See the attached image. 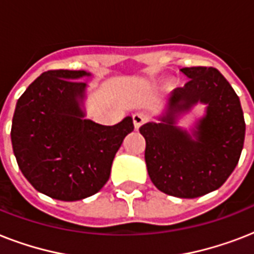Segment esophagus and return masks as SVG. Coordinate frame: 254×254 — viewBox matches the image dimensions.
I'll return each mask as SVG.
<instances>
[{"mask_svg": "<svg viewBox=\"0 0 254 254\" xmlns=\"http://www.w3.org/2000/svg\"><path fill=\"white\" fill-rule=\"evenodd\" d=\"M147 121V116L145 113H135L133 115V124H134V127L135 129H139L141 125Z\"/></svg>", "mask_w": 254, "mask_h": 254, "instance_id": "1", "label": "esophagus"}]
</instances>
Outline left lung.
<instances>
[{
	"mask_svg": "<svg viewBox=\"0 0 254 254\" xmlns=\"http://www.w3.org/2000/svg\"><path fill=\"white\" fill-rule=\"evenodd\" d=\"M189 80L169 97L161 123L139 127L145 137L149 177L159 191L177 197L201 196L223 186L240 159L245 121L239 96L212 67H185ZM197 102L207 104L192 136L175 127L176 117Z\"/></svg>",
	"mask_w": 254,
	"mask_h": 254,
	"instance_id": "1",
	"label": "left lung"
}]
</instances>
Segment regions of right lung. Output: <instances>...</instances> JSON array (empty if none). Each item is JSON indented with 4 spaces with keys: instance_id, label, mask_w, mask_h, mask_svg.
<instances>
[{
    "instance_id": "obj_1",
    "label": "right lung",
    "mask_w": 254,
    "mask_h": 254,
    "mask_svg": "<svg viewBox=\"0 0 254 254\" xmlns=\"http://www.w3.org/2000/svg\"><path fill=\"white\" fill-rule=\"evenodd\" d=\"M85 71L43 72L18 99L11 145L18 166L34 189L58 200H81L99 192L116 153L134 125L113 127L84 119Z\"/></svg>"
}]
</instances>
